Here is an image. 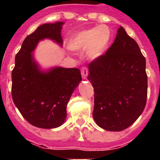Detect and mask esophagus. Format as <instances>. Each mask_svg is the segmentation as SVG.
Returning a JSON list of instances; mask_svg holds the SVG:
<instances>
[{
	"label": "esophagus",
	"instance_id": "esophagus-1",
	"mask_svg": "<svg viewBox=\"0 0 160 160\" xmlns=\"http://www.w3.org/2000/svg\"><path fill=\"white\" fill-rule=\"evenodd\" d=\"M88 74H89V69L85 66H83L81 68V75H82L83 79H86Z\"/></svg>",
	"mask_w": 160,
	"mask_h": 160
}]
</instances>
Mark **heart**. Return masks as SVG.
Instances as JSON below:
<instances>
[{
  "mask_svg": "<svg viewBox=\"0 0 160 160\" xmlns=\"http://www.w3.org/2000/svg\"><path fill=\"white\" fill-rule=\"evenodd\" d=\"M110 40V29L102 25L87 29L75 35L70 39L69 46L73 51H84L87 49V57L90 60H96L105 54Z\"/></svg>",
  "mask_w": 160,
  "mask_h": 160,
  "instance_id": "heart-1",
  "label": "heart"
}]
</instances>
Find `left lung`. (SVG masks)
<instances>
[{
  "instance_id": "obj_1",
  "label": "left lung",
  "mask_w": 160,
  "mask_h": 160,
  "mask_svg": "<svg viewBox=\"0 0 160 160\" xmlns=\"http://www.w3.org/2000/svg\"><path fill=\"white\" fill-rule=\"evenodd\" d=\"M145 58L138 44L120 26L106 53L89 64L94 87L93 118L102 129L121 131L139 117L146 105Z\"/></svg>"
}]
</instances>
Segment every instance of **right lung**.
<instances>
[{
	"label": "right lung",
	"instance_id": "right-lung-1",
	"mask_svg": "<svg viewBox=\"0 0 160 160\" xmlns=\"http://www.w3.org/2000/svg\"><path fill=\"white\" fill-rule=\"evenodd\" d=\"M63 24H44L26 36L11 72L14 104L30 124L42 129L56 128L65 122L68 102L82 80L77 68L55 67L41 71L31 53L39 41L46 38L62 46Z\"/></svg>",
	"mask_w": 160,
	"mask_h": 160
}]
</instances>
